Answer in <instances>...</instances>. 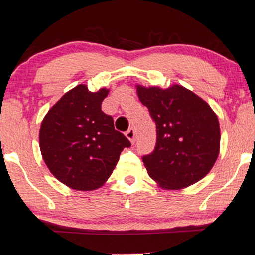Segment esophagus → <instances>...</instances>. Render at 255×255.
<instances>
[{
	"label": "esophagus",
	"instance_id": "34e87169",
	"mask_svg": "<svg viewBox=\"0 0 255 255\" xmlns=\"http://www.w3.org/2000/svg\"><path fill=\"white\" fill-rule=\"evenodd\" d=\"M126 137L129 140L131 143H135V129L134 128H130V129H128L127 131H126Z\"/></svg>",
	"mask_w": 255,
	"mask_h": 255
}]
</instances>
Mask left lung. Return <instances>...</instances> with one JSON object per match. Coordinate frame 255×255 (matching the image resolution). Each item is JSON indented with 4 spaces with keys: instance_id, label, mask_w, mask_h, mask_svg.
<instances>
[{
    "instance_id": "8db88e82",
    "label": "left lung",
    "mask_w": 255,
    "mask_h": 255,
    "mask_svg": "<svg viewBox=\"0 0 255 255\" xmlns=\"http://www.w3.org/2000/svg\"><path fill=\"white\" fill-rule=\"evenodd\" d=\"M138 99L156 124L155 150L142 161L162 189L181 190L209 174L218 158L220 127L210 105L192 91L136 85Z\"/></svg>"
}]
</instances>
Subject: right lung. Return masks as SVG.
I'll return each instance as SVG.
<instances>
[{"label": "right lung", "mask_w": 255, "mask_h": 255, "mask_svg": "<svg viewBox=\"0 0 255 255\" xmlns=\"http://www.w3.org/2000/svg\"><path fill=\"white\" fill-rule=\"evenodd\" d=\"M110 90L88 91L79 84L50 108L39 129L42 157L54 177L71 189L92 191L113 172L128 138L101 111Z\"/></svg>", "instance_id": "right-lung-1"}]
</instances>
